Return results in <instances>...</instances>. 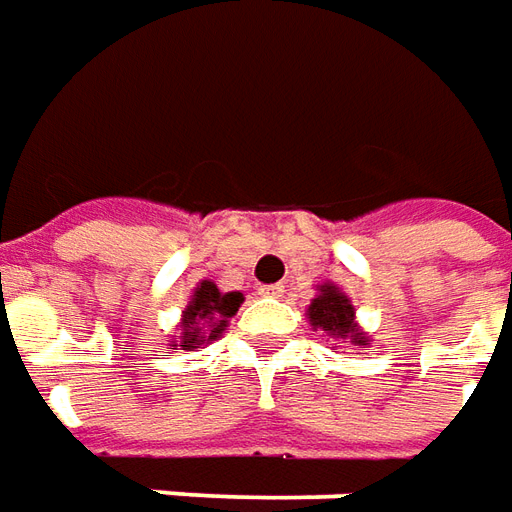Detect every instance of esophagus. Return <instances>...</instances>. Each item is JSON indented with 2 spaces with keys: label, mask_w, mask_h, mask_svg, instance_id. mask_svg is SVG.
Listing matches in <instances>:
<instances>
[{
  "label": "esophagus",
  "mask_w": 512,
  "mask_h": 512,
  "mask_svg": "<svg viewBox=\"0 0 512 512\" xmlns=\"http://www.w3.org/2000/svg\"><path fill=\"white\" fill-rule=\"evenodd\" d=\"M259 295H264V297H281V295H284V286H281V284L262 286V289H259Z\"/></svg>",
  "instance_id": "obj_1"
}]
</instances>
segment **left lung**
<instances>
[{
	"label": "left lung",
	"instance_id": "left-lung-1",
	"mask_svg": "<svg viewBox=\"0 0 512 512\" xmlns=\"http://www.w3.org/2000/svg\"><path fill=\"white\" fill-rule=\"evenodd\" d=\"M306 317L314 331H325L331 339H342V342H350L353 347H366L369 344V336L355 322V308L350 303V297L344 295L339 286H317V297L311 300Z\"/></svg>",
	"mask_w": 512,
	"mask_h": 512
}]
</instances>
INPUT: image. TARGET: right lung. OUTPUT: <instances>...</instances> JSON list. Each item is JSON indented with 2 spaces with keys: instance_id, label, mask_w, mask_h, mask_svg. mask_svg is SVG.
Segmentation results:
<instances>
[{
  "instance_id": "add662e5",
  "label": "right lung",
  "mask_w": 512,
  "mask_h": 512,
  "mask_svg": "<svg viewBox=\"0 0 512 512\" xmlns=\"http://www.w3.org/2000/svg\"><path fill=\"white\" fill-rule=\"evenodd\" d=\"M242 292H220L212 281H201L192 292L190 303L181 311L179 336L173 339L170 350H198L215 342L228 328V320L242 306Z\"/></svg>"
}]
</instances>
